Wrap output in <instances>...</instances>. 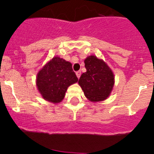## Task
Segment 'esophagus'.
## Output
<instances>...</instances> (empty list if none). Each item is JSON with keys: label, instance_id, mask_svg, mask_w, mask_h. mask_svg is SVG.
I'll return each instance as SVG.
<instances>
[{"label": "esophagus", "instance_id": "esophagus-1", "mask_svg": "<svg viewBox=\"0 0 154 154\" xmlns=\"http://www.w3.org/2000/svg\"><path fill=\"white\" fill-rule=\"evenodd\" d=\"M76 75H77L78 79H79L80 76H81V71H78V72H76Z\"/></svg>", "mask_w": 154, "mask_h": 154}]
</instances>
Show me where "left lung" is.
Segmentation results:
<instances>
[{"mask_svg":"<svg viewBox=\"0 0 154 154\" xmlns=\"http://www.w3.org/2000/svg\"><path fill=\"white\" fill-rule=\"evenodd\" d=\"M84 62L86 72L82 74L79 84L89 100L103 101L113 88V73L104 61L95 55L87 57Z\"/></svg>","mask_w":154,"mask_h":154,"instance_id":"left-lung-1","label":"left lung"}]
</instances>
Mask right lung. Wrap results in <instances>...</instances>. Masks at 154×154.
Listing matches in <instances>:
<instances>
[{
    "mask_svg": "<svg viewBox=\"0 0 154 154\" xmlns=\"http://www.w3.org/2000/svg\"><path fill=\"white\" fill-rule=\"evenodd\" d=\"M77 82L72 63L54 57L38 72L36 85L43 99L58 103L64 99L68 87Z\"/></svg>",
    "mask_w": 154,
    "mask_h": 154,
    "instance_id": "right-lung-1",
    "label": "right lung"
}]
</instances>
